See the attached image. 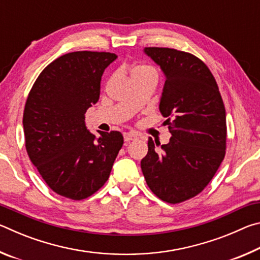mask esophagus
Listing matches in <instances>:
<instances>
[{
  "instance_id": "obj_1",
  "label": "esophagus",
  "mask_w": 260,
  "mask_h": 260,
  "mask_svg": "<svg viewBox=\"0 0 260 260\" xmlns=\"http://www.w3.org/2000/svg\"><path fill=\"white\" fill-rule=\"evenodd\" d=\"M136 139V135L133 133H125L124 134V140L126 142H129V141H133Z\"/></svg>"
}]
</instances>
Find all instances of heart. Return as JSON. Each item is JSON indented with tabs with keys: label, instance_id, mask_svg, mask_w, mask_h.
Returning a JSON list of instances; mask_svg holds the SVG:
<instances>
[{
	"label": "heart",
	"instance_id": "1",
	"mask_svg": "<svg viewBox=\"0 0 260 260\" xmlns=\"http://www.w3.org/2000/svg\"><path fill=\"white\" fill-rule=\"evenodd\" d=\"M149 72H155L153 69H151L148 65H139V67H135L131 72V77H134L136 74H141V73H149Z\"/></svg>",
	"mask_w": 260,
	"mask_h": 260
}]
</instances>
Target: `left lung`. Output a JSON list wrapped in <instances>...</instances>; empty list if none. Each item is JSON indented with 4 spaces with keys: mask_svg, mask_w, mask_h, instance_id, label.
<instances>
[{
    "mask_svg": "<svg viewBox=\"0 0 260 260\" xmlns=\"http://www.w3.org/2000/svg\"><path fill=\"white\" fill-rule=\"evenodd\" d=\"M166 81L159 110L172 138L148 139L141 169L148 187L166 203L178 204L204 190L225 158L226 110L217 81L203 60L173 48L148 47Z\"/></svg>",
    "mask_w": 260,
    "mask_h": 260,
    "instance_id": "obj_1",
    "label": "left lung"
}]
</instances>
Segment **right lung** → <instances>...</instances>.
Segmentation results:
<instances>
[{"mask_svg": "<svg viewBox=\"0 0 260 260\" xmlns=\"http://www.w3.org/2000/svg\"><path fill=\"white\" fill-rule=\"evenodd\" d=\"M116 58L87 50L60 56L39 74L26 100V151L48 187L67 199L85 200L102 188L124 144L120 132L96 138L85 125L104 70Z\"/></svg>", "mask_w": 260, "mask_h": 260, "instance_id": "obj_1", "label": "right lung"}]
</instances>
